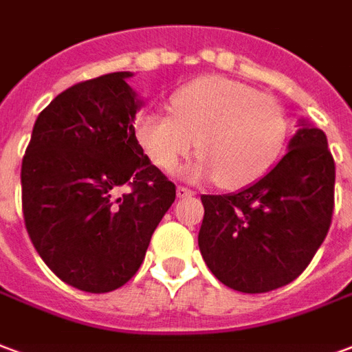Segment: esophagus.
Segmentation results:
<instances>
[{
    "label": "esophagus",
    "mask_w": 352,
    "mask_h": 352,
    "mask_svg": "<svg viewBox=\"0 0 352 352\" xmlns=\"http://www.w3.org/2000/svg\"><path fill=\"white\" fill-rule=\"evenodd\" d=\"M194 196V192L188 188H184V186H177V197L179 199H184V197H192Z\"/></svg>",
    "instance_id": "obj_1"
}]
</instances>
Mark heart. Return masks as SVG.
<instances>
[{"label": "heart", "instance_id": "heart-1", "mask_svg": "<svg viewBox=\"0 0 352 352\" xmlns=\"http://www.w3.org/2000/svg\"><path fill=\"white\" fill-rule=\"evenodd\" d=\"M140 149L169 171L196 149L201 158L184 173L192 181H220L244 188L280 158L287 117L274 96L222 76H203L171 96V116L145 111L134 126Z\"/></svg>", "mask_w": 352, "mask_h": 352}]
</instances>
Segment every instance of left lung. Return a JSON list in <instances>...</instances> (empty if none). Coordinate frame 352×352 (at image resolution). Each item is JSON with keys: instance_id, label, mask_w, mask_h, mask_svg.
<instances>
[{"instance_id": "1", "label": "left lung", "mask_w": 352, "mask_h": 352, "mask_svg": "<svg viewBox=\"0 0 352 352\" xmlns=\"http://www.w3.org/2000/svg\"><path fill=\"white\" fill-rule=\"evenodd\" d=\"M334 183L327 136L302 117L269 173L233 194L201 196L197 244L210 272L250 295L293 282L329 233Z\"/></svg>"}]
</instances>
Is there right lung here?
<instances>
[{
    "label": "right lung",
    "mask_w": 352,
    "mask_h": 352,
    "mask_svg": "<svg viewBox=\"0 0 352 352\" xmlns=\"http://www.w3.org/2000/svg\"><path fill=\"white\" fill-rule=\"evenodd\" d=\"M111 72L76 83L38 113L22 160V207L33 246L54 274L108 293L140 269L175 201V184L134 136L143 100ZM124 184L129 192L120 194Z\"/></svg>",
    "instance_id": "obj_1"
}]
</instances>
